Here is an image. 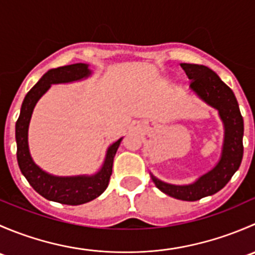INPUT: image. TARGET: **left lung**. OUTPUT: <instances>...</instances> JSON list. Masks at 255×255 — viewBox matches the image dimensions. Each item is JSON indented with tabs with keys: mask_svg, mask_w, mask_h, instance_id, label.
<instances>
[{
	"mask_svg": "<svg viewBox=\"0 0 255 255\" xmlns=\"http://www.w3.org/2000/svg\"><path fill=\"white\" fill-rule=\"evenodd\" d=\"M180 65L191 80L190 89L218 111L225 126L222 154L215 168L200 176L194 184L171 185L154 175L150 176L155 186L164 194L182 201H197L223 189L238 170L243 158L244 125L235 94L215 71L197 64L182 63Z\"/></svg>",
	"mask_w": 255,
	"mask_h": 255,
	"instance_id": "obj_1",
	"label": "left lung"
}]
</instances>
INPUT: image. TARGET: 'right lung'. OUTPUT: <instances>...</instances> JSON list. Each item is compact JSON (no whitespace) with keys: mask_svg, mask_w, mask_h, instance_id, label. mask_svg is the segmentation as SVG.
<instances>
[{"mask_svg":"<svg viewBox=\"0 0 255 255\" xmlns=\"http://www.w3.org/2000/svg\"><path fill=\"white\" fill-rule=\"evenodd\" d=\"M90 74H91V70L89 69V65L82 63L60 66V68L49 70L25 95L22 107H20V115L16 123L17 160L22 174L29 182L30 186L43 197L50 201L63 205H71V206L92 201L107 189L112 174L113 158L122 138L110 145V148L107 149L104 165L94 175L54 176L43 171L33 161L29 153V146H28V127H29L30 117H32L33 110L38 100L48 91L51 84L78 81V80L90 76Z\"/></svg>","mask_w":255,"mask_h":255,"instance_id":"1","label":"right lung"}]
</instances>
